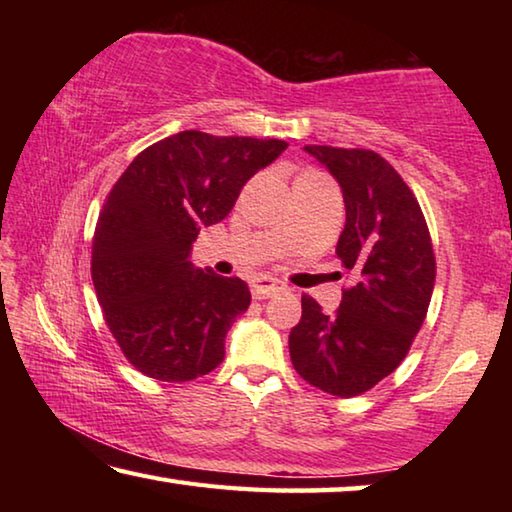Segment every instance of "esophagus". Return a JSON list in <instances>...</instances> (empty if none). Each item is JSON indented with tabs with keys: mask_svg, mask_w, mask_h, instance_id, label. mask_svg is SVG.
<instances>
[{
	"mask_svg": "<svg viewBox=\"0 0 512 512\" xmlns=\"http://www.w3.org/2000/svg\"><path fill=\"white\" fill-rule=\"evenodd\" d=\"M250 289H253V296H255L257 300H266V298L275 296V293L284 291V289H287V287H284V282L275 280V277H268V275H257L255 280H253V284H250Z\"/></svg>",
	"mask_w": 512,
	"mask_h": 512,
	"instance_id": "34e87169",
	"label": "esophagus"
}]
</instances>
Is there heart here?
Segmentation results:
<instances>
[{
  "label": "heart",
  "instance_id": "1",
  "mask_svg": "<svg viewBox=\"0 0 512 512\" xmlns=\"http://www.w3.org/2000/svg\"><path fill=\"white\" fill-rule=\"evenodd\" d=\"M305 173H307V171H305Z\"/></svg>",
  "mask_w": 512,
  "mask_h": 512
}]
</instances>
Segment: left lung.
I'll use <instances>...</instances> for the list:
<instances>
[{"label": "left lung", "mask_w": 512, "mask_h": 512, "mask_svg": "<svg viewBox=\"0 0 512 512\" xmlns=\"http://www.w3.org/2000/svg\"><path fill=\"white\" fill-rule=\"evenodd\" d=\"M305 151L343 189L345 228L336 255L354 284L343 289L334 314L302 296L300 323L289 334L291 363L307 384L354 397L409 354L427 318L436 255L418 198L391 162L370 149L307 144Z\"/></svg>", "instance_id": "left-lung-1"}]
</instances>
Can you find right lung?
<instances>
[{
    "label": "right lung",
    "instance_id": "obj_1",
    "mask_svg": "<svg viewBox=\"0 0 512 512\" xmlns=\"http://www.w3.org/2000/svg\"><path fill=\"white\" fill-rule=\"evenodd\" d=\"M287 146L183 131L144 149L112 185L94 228L92 282L110 334L142 375L180 384L223 361L248 284L196 271L189 250Z\"/></svg>",
    "mask_w": 512,
    "mask_h": 512
}]
</instances>
